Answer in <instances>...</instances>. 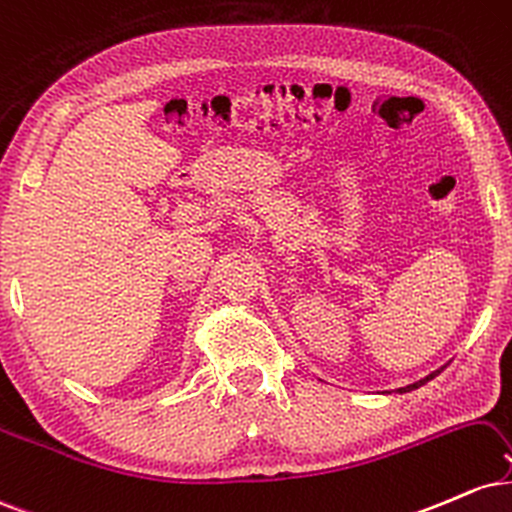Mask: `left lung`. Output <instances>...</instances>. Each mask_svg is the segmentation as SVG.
<instances>
[{
  "instance_id": "8db88e82",
  "label": "left lung",
  "mask_w": 512,
  "mask_h": 512,
  "mask_svg": "<svg viewBox=\"0 0 512 512\" xmlns=\"http://www.w3.org/2000/svg\"><path fill=\"white\" fill-rule=\"evenodd\" d=\"M441 371H443V366H441V369L431 371V374H429V376H426V378H422V381H414V383H410V386H405V388H398V393H410V390H417V388H422V386H424V383H429V381H431V378H436L438 374H441Z\"/></svg>"
}]
</instances>
